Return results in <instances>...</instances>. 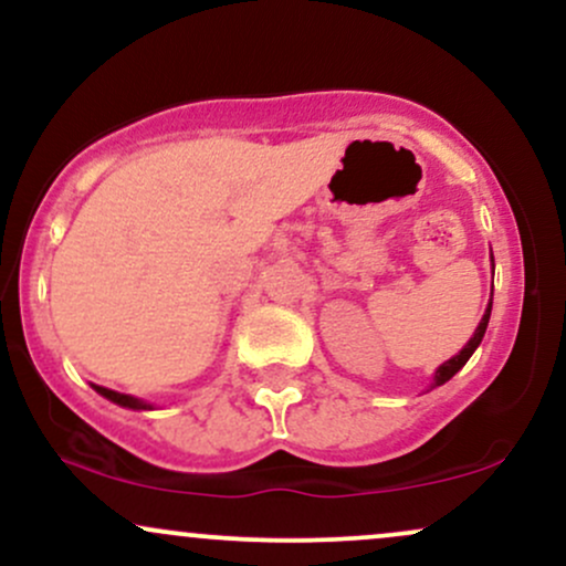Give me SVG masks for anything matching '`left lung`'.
Instances as JSON below:
<instances>
[{"mask_svg":"<svg viewBox=\"0 0 566 566\" xmlns=\"http://www.w3.org/2000/svg\"><path fill=\"white\" fill-rule=\"evenodd\" d=\"M492 269H495V261H492ZM490 314H492V303L486 305V311H484L482 322H479L476 333H473L471 340L465 343L463 350H460V354H454L450 361H444V365H441V367L437 369V375H433V382H431V388H437V386H444V382L450 380L454 373H460V369L465 367V361L471 359V354H473V350L479 348V343H482V337H484V333H486V324H490Z\"/></svg>","mask_w":566,"mask_h":566,"instance_id":"1","label":"left lung"}]
</instances>
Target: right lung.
I'll return each instance as SVG.
<instances>
[{"label": "right lung", "instance_id": "1", "mask_svg": "<svg viewBox=\"0 0 566 566\" xmlns=\"http://www.w3.org/2000/svg\"><path fill=\"white\" fill-rule=\"evenodd\" d=\"M93 388H95L97 394L106 396V399H112L114 405H119V407H127V409H151V405H146V401L135 399V396H129V394L112 391V388H103V386H93Z\"/></svg>", "mask_w": 566, "mask_h": 566}]
</instances>
